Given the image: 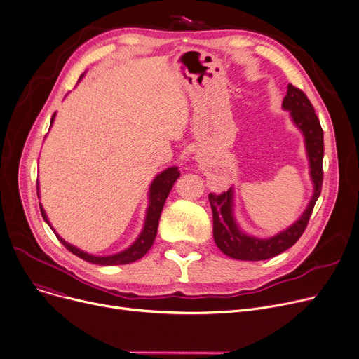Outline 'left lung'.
Segmentation results:
<instances>
[{
	"label": "left lung",
	"instance_id": "left-lung-1",
	"mask_svg": "<svg viewBox=\"0 0 359 359\" xmlns=\"http://www.w3.org/2000/svg\"><path fill=\"white\" fill-rule=\"evenodd\" d=\"M283 109L290 111L294 126L303 133L306 152L313 182V196L300 216L290 227L276 236L259 239L246 235L239 227L233 213V188L222 194H208V201L213 212V238L217 248L224 255L241 261H264L277 257L296 243L309 223L313 207L318 201L323 182V130L320 121L314 113L313 105L306 94L288 83L287 95L283 101Z\"/></svg>",
	"mask_w": 359,
	"mask_h": 359
}]
</instances>
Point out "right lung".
<instances>
[{"label":"right lung","instance_id":"1","mask_svg":"<svg viewBox=\"0 0 359 359\" xmlns=\"http://www.w3.org/2000/svg\"><path fill=\"white\" fill-rule=\"evenodd\" d=\"M83 76V74L81 75V78ZM79 78V79H81ZM55 116L56 113L52 116V120H50V128L52 124L55 121ZM180 178V171L177 166H171V168H166L165 171H162L161 174H158L155 177V180L152 181L151 184V188H149V205H147L146 208V216H144V224H143V229L140 231V235L137 236V239L128 248L124 249L121 252H118V254H114V255H109V257H97V255H91V254H87V252L81 250L79 248L68 243L67 241H63L56 231L55 229L52 227L46 213H45V208L41 207L40 204V212H41V216H43L45 222L50 226V229L55 231L56 238L59 239V242L65 246L69 252H72L74 255H76L78 258L87 261V262H91V264H97V265H104V266H113V265H124V264H130V262H135L137 259H140L143 255H146V252L151 249V246L154 245L155 242V238H156V231H158V224H159V217H161V213H162V208H163V204H165V200L168 197V194H170V191L172 189V185L174 182ZM37 197L39 196V182H37Z\"/></svg>","mask_w":359,"mask_h":359}]
</instances>
